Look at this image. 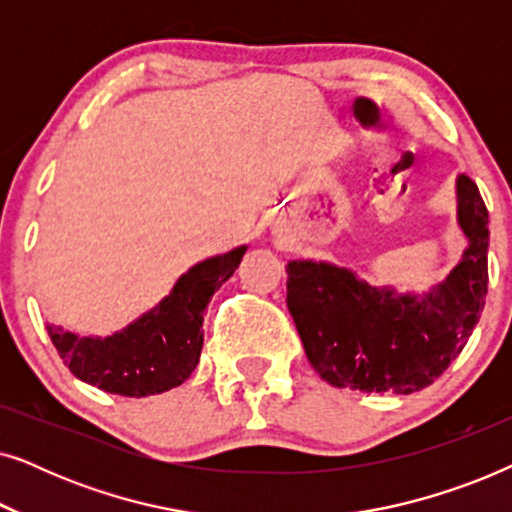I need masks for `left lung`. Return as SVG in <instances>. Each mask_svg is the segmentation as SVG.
Returning a JSON list of instances; mask_svg holds the SVG:
<instances>
[{"instance_id": "obj_1", "label": "left lung", "mask_w": 512, "mask_h": 512, "mask_svg": "<svg viewBox=\"0 0 512 512\" xmlns=\"http://www.w3.org/2000/svg\"><path fill=\"white\" fill-rule=\"evenodd\" d=\"M466 249L443 282L422 293L370 286L326 261H289L286 305L321 380L340 389L412 394L457 359L487 296L489 214L478 186L457 177Z\"/></svg>"}]
</instances>
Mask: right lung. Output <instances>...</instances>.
I'll use <instances>...</instances> for the list:
<instances>
[{
  "label": "right lung",
  "instance_id": "1",
  "mask_svg": "<svg viewBox=\"0 0 512 512\" xmlns=\"http://www.w3.org/2000/svg\"><path fill=\"white\" fill-rule=\"evenodd\" d=\"M247 247L205 258L172 291L121 331L100 338L48 324L60 359L81 382L121 396L163 394L186 382L202 352V321L214 291L233 277Z\"/></svg>",
  "mask_w": 512,
  "mask_h": 512
}]
</instances>
